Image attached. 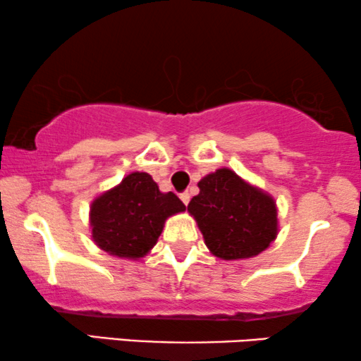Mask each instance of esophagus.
I'll use <instances>...</instances> for the list:
<instances>
[{
    "mask_svg": "<svg viewBox=\"0 0 361 361\" xmlns=\"http://www.w3.org/2000/svg\"><path fill=\"white\" fill-rule=\"evenodd\" d=\"M180 198H181V202H183L185 204L190 203V193H188V191H183V193L180 195Z\"/></svg>",
    "mask_w": 361,
    "mask_h": 361,
    "instance_id": "34e87169",
    "label": "esophagus"
}]
</instances>
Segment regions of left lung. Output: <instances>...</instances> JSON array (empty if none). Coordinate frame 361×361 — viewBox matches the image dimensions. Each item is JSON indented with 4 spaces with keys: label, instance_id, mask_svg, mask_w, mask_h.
<instances>
[{
    "label": "left lung",
    "instance_id": "8db88e82",
    "mask_svg": "<svg viewBox=\"0 0 361 361\" xmlns=\"http://www.w3.org/2000/svg\"><path fill=\"white\" fill-rule=\"evenodd\" d=\"M188 212L198 223L204 245L221 259L253 258L278 235L275 200L246 183L235 171L220 168L202 178Z\"/></svg>",
    "mask_w": 361,
    "mask_h": 361
}]
</instances>
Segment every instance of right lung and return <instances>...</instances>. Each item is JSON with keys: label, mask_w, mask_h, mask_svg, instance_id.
<instances>
[{"label": "right lung", "mask_w": 361, "mask_h": 361, "mask_svg": "<svg viewBox=\"0 0 361 361\" xmlns=\"http://www.w3.org/2000/svg\"><path fill=\"white\" fill-rule=\"evenodd\" d=\"M185 209L175 193H161L148 173L133 171L93 200L91 238L113 257L143 258L157 245L166 218Z\"/></svg>", "instance_id": "add662e5"}]
</instances>
